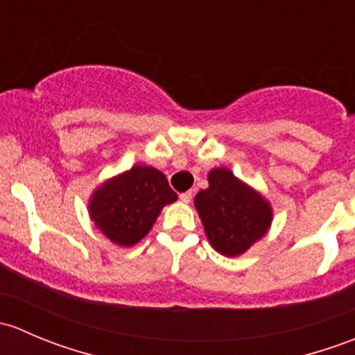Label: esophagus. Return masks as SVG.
Listing matches in <instances>:
<instances>
[{
    "mask_svg": "<svg viewBox=\"0 0 355 355\" xmlns=\"http://www.w3.org/2000/svg\"><path fill=\"white\" fill-rule=\"evenodd\" d=\"M178 199L182 200V202H191V199H192V192H184V194H180L178 196Z\"/></svg>",
    "mask_w": 355,
    "mask_h": 355,
    "instance_id": "obj_1",
    "label": "esophagus"
}]
</instances>
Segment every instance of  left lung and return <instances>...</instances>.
I'll return each instance as SVG.
<instances>
[{"label":"left lung","mask_w":355,"mask_h":355,"mask_svg":"<svg viewBox=\"0 0 355 355\" xmlns=\"http://www.w3.org/2000/svg\"><path fill=\"white\" fill-rule=\"evenodd\" d=\"M207 184L194 199L207 241L223 256H241L268 234L273 207L228 168H213Z\"/></svg>","instance_id":"8db88e82"}]
</instances>
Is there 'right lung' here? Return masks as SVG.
Returning a JSON list of instances; mask_svg holds the SVG:
<instances>
[{
	"label": "right lung",
	"instance_id": "right-lung-1",
	"mask_svg": "<svg viewBox=\"0 0 355 355\" xmlns=\"http://www.w3.org/2000/svg\"><path fill=\"white\" fill-rule=\"evenodd\" d=\"M175 200L177 194L164 173L155 166L134 164L98 185L87 211L106 239L120 247H132L149 234L161 209Z\"/></svg>",
	"mask_w": 355,
	"mask_h": 355
}]
</instances>
